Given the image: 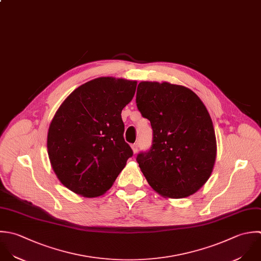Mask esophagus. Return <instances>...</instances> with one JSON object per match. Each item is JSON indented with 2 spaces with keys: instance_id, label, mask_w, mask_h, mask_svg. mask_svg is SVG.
Returning a JSON list of instances; mask_svg holds the SVG:
<instances>
[{
  "instance_id": "1",
  "label": "esophagus",
  "mask_w": 261,
  "mask_h": 261,
  "mask_svg": "<svg viewBox=\"0 0 261 261\" xmlns=\"http://www.w3.org/2000/svg\"><path fill=\"white\" fill-rule=\"evenodd\" d=\"M132 150H133V152L134 153H136L137 151H138V144L137 143H134V144H132Z\"/></svg>"
}]
</instances>
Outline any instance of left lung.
I'll use <instances>...</instances> for the list:
<instances>
[{"label":"left lung","mask_w":261,"mask_h":261,"mask_svg":"<svg viewBox=\"0 0 261 261\" xmlns=\"http://www.w3.org/2000/svg\"><path fill=\"white\" fill-rule=\"evenodd\" d=\"M136 103L153 131L150 150L136 159L150 187L166 198L196 193L217 158L215 128L204 103L188 87L166 81H141Z\"/></svg>","instance_id":"obj_1"}]
</instances>
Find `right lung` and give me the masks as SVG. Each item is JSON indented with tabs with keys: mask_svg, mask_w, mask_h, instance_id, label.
Listing matches in <instances>:
<instances>
[{
	"mask_svg": "<svg viewBox=\"0 0 261 261\" xmlns=\"http://www.w3.org/2000/svg\"><path fill=\"white\" fill-rule=\"evenodd\" d=\"M137 81L98 77L73 90L47 132V154L59 181L84 197L105 194L133 151L125 142L122 110Z\"/></svg>",
	"mask_w": 261,
	"mask_h": 261,
	"instance_id": "right-lung-1",
	"label": "right lung"
}]
</instances>
